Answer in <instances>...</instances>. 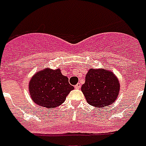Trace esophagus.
<instances>
[{"mask_svg":"<svg viewBox=\"0 0 146 146\" xmlns=\"http://www.w3.org/2000/svg\"><path fill=\"white\" fill-rule=\"evenodd\" d=\"M80 87H81V84H80V83H78V84L74 86V87H75L76 89H80Z\"/></svg>","mask_w":146,"mask_h":146,"instance_id":"esophagus-1","label":"esophagus"}]
</instances>
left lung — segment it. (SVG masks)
Instances as JSON below:
<instances>
[{
  "label": "left lung",
  "instance_id": "8db88e82",
  "mask_svg": "<svg viewBox=\"0 0 146 146\" xmlns=\"http://www.w3.org/2000/svg\"><path fill=\"white\" fill-rule=\"evenodd\" d=\"M81 90L90 105L101 108L115 102L119 93L120 84L111 72L90 68Z\"/></svg>",
  "mask_w": 146,
  "mask_h": 146
}]
</instances>
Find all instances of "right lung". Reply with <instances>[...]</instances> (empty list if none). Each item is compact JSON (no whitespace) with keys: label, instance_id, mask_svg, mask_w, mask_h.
<instances>
[{"label":"right lung","instance_id":"right-lung-1","mask_svg":"<svg viewBox=\"0 0 146 146\" xmlns=\"http://www.w3.org/2000/svg\"><path fill=\"white\" fill-rule=\"evenodd\" d=\"M74 87L59 69L46 68L38 72L29 83L31 97L36 104L52 109L62 104Z\"/></svg>","mask_w":146,"mask_h":146}]
</instances>
